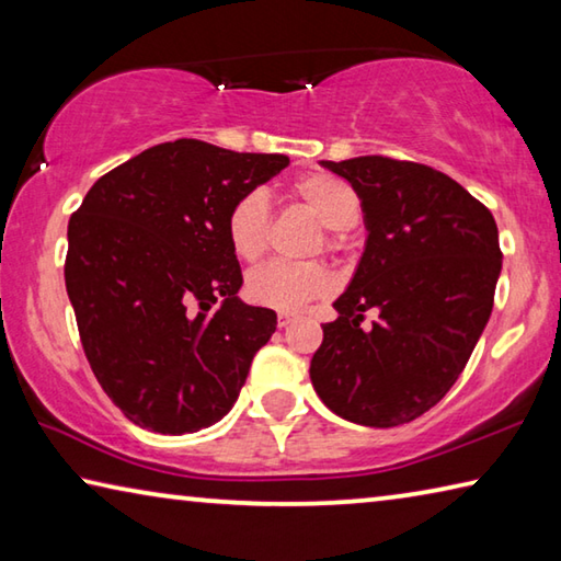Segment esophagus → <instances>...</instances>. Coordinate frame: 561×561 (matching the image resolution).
<instances>
[{"label": "esophagus", "mask_w": 561, "mask_h": 561, "mask_svg": "<svg viewBox=\"0 0 561 561\" xmlns=\"http://www.w3.org/2000/svg\"><path fill=\"white\" fill-rule=\"evenodd\" d=\"M294 321V314H289V311H279L277 314V324L284 329V327H289Z\"/></svg>", "instance_id": "obj_1"}]
</instances>
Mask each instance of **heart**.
I'll use <instances>...</instances> for the list:
<instances>
[{
  "instance_id": "1",
  "label": "heart",
  "mask_w": 561,
  "mask_h": 561,
  "mask_svg": "<svg viewBox=\"0 0 561 561\" xmlns=\"http://www.w3.org/2000/svg\"><path fill=\"white\" fill-rule=\"evenodd\" d=\"M289 195L309 207L329 230H348L360 217L356 187L331 173H307L289 185ZM270 232V203L262 190H250L237 197L225 217V234L230 250L244 262L262 257ZM334 244V240H329ZM334 287L331 272L319 262L274 260L254 270L244 284L252 304L279 311H299L311 299L324 297Z\"/></svg>"
}]
</instances>
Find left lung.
Returning a JSON list of instances; mask_svg holds the SVG:
<instances>
[{
    "label": "left lung",
    "instance_id": "1",
    "mask_svg": "<svg viewBox=\"0 0 561 561\" xmlns=\"http://www.w3.org/2000/svg\"><path fill=\"white\" fill-rule=\"evenodd\" d=\"M321 165L356 187L368 237L309 376L329 411L393 428L431 411L468 364L495 301L497 225L435 168L383 156ZM368 308L379 319L364 330Z\"/></svg>",
    "mask_w": 561,
    "mask_h": 561
}]
</instances>
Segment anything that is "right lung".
I'll return each mask as SVG.
<instances>
[{
  "label": "right lung",
  "instance_id": "obj_1",
  "mask_svg": "<svg viewBox=\"0 0 561 561\" xmlns=\"http://www.w3.org/2000/svg\"><path fill=\"white\" fill-rule=\"evenodd\" d=\"M289 165L195 138L99 178L69 220L64 277L93 376L140 428L183 435L230 413L277 314L237 291V197Z\"/></svg>",
  "mask_w": 561,
  "mask_h": 561
}]
</instances>
